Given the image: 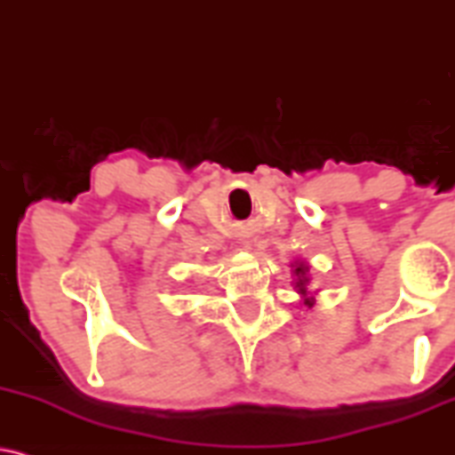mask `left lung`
I'll list each match as a JSON object with an SVG mask.
<instances>
[{"mask_svg": "<svg viewBox=\"0 0 455 455\" xmlns=\"http://www.w3.org/2000/svg\"><path fill=\"white\" fill-rule=\"evenodd\" d=\"M307 267L303 265V262H300V265H297L294 267V275H297V288H299V292L303 294H307ZM305 305H307V307H314V299H307L305 297Z\"/></svg>", "mask_w": 455, "mask_h": 455, "instance_id": "obj_1", "label": "left lung"}]
</instances>
